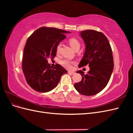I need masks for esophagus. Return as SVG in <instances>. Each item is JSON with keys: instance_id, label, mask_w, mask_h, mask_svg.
Listing matches in <instances>:
<instances>
[{"instance_id": "1", "label": "esophagus", "mask_w": 133, "mask_h": 133, "mask_svg": "<svg viewBox=\"0 0 133 133\" xmlns=\"http://www.w3.org/2000/svg\"><path fill=\"white\" fill-rule=\"evenodd\" d=\"M68 73L70 74H74L75 73H74V71H68Z\"/></svg>"}]
</instances>
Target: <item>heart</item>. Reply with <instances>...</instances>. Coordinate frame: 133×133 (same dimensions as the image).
Instances as JSON below:
<instances>
[{
  "instance_id": "obj_1",
  "label": "heart",
  "mask_w": 133,
  "mask_h": 133,
  "mask_svg": "<svg viewBox=\"0 0 133 133\" xmlns=\"http://www.w3.org/2000/svg\"><path fill=\"white\" fill-rule=\"evenodd\" d=\"M69 43L70 44V46L72 48V49H73L74 50L76 49V48H79V47L80 48L79 42L77 39H76L75 38L70 39L69 41ZM60 48H61V44L60 43L58 44V46H57V49H56V52H57V54H58L60 52ZM75 63V62L70 61V60L68 59H64L61 60V62H60V64H61L64 67H65V68L68 69H71L72 67V65Z\"/></svg>"
}]
</instances>
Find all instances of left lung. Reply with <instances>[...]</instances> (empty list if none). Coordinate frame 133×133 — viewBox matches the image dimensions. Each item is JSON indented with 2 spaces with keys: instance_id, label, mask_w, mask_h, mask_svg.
<instances>
[{
  "instance_id": "left-lung-1",
  "label": "left lung",
  "mask_w": 133,
  "mask_h": 133,
  "mask_svg": "<svg viewBox=\"0 0 133 133\" xmlns=\"http://www.w3.org/2000/svg\"><path fill=\"white\" fill-rule=\"evenodd\" d=\"M85 45V51L79 64V68L89 65L90 70L87 74L82 70L76 73L82 79L74 84L79 93L86 96L94 95L105 88L114 68L112 50L106 36L101 32L85 30L80 32Z\"/></svg>"
}]
</instances>
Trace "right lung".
I'll return each mask as SVG.
<instances>
[{
  "mask_svg": "<svg viewBox=\"0 0 133 133\" xmlns=\"http://www.w3.org/2000/svg\"><path fill=\"white\" fill-rule=\"evenodd\" d=\"M70 33L54 28L42 27L28 38L24 49L22 68L25 79L34 90L46 92L57 86L67 71L59 64L52 69L47 59L54 58L60 42Z\"/></svg>",
  "mask_w": 133,
  "mask_h": 133,
  "instance_id": "obj_1",
  "label": "right lung"
}]
</instances>
